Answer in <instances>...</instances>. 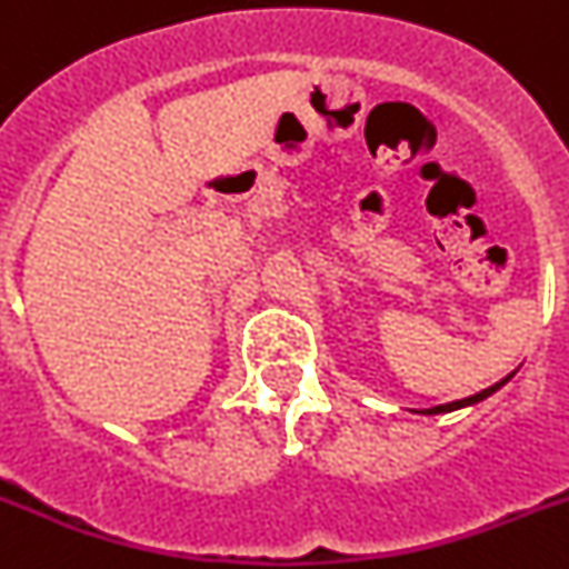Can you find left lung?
<instances>
[{
    "mask_svg": "<svg viewBox=\"0 0 569 569\" xmlns=\"http://www.w3.org/2000/svg\"><path fill=\"white\" fill-rule=\"evenodd\" d=\"M513 373H517V370H513ZM513 373H508L506 379H500V381H497V385L486 387V390L475 392V396H469V398H460V401H452V405H438V407H429V410H423V416H440V412H455V410H463V407H475V405H480V401H486L488 396H493V392L500 390V387H506L508 381L513 379Z\"/></svg>",
    "mask_w": 569,
    "mask_h": 569,
    "instance_id": "8db88e82",
    "label": "left lung"
}]
</instances>
